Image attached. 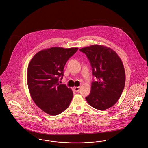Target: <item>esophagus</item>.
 I'll list each match as a JSON object with an SVG mask.
<instances>
[{
	"label": "esophagus",
	"mask_w": 148,
	"mask_h": 148,
	"mask_svg": "<svg viewBox=\"0 0 148 148\" xmlns=\"http://www.w3.org/2000/svg\"><path fill=\"white\" fill-rule=\"evenodd\" d=\"M74 89L75 92H78L79 90V86H75L74 88Z\"/></svg>",
	"instance_id": "1"
}]
</instances>
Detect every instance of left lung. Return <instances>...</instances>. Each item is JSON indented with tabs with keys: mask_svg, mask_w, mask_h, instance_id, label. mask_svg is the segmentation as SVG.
<instances>
[{
	"mask_svg": "<svg viewBox=\"0 0 148 148\" xmlns=\"http://www.w3.org/2000/svg\"><path fill=\"white\" fill-rule=\"evenodd\" d=\"M79 51L86 55L96 78L85 97L87 102L97 110L110 108L117 102L125 86V73L121 59L113 49L103 45H93Z\"/></svg>",
	"mask_w": 148,
	"mask_h": 148,
	"instance_id": "8db88e82",
	"label": "left lung"
}]
</instances>
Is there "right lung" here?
I'll use <instances>...</instances> for the list:
<instances>
[{
    "mask_svg": "<svg viewBox=\"0 0 148 148\" xmlns=\"http://www.w3.org/2000/svg\"><path fill=\"white\" fill-rule=\"evenodd\" d=\"M78 47H53L36 53L27 70V83L35 103L44 112L55 116L66 110L73 92L65 84L59 83L63 78V69L69 59Z\"/></svg>",
    "mask_w": 148,
    "mask_h": 148,
    "instance_id": "add662e5",
    "label": "right lung"
}]
</instances>
